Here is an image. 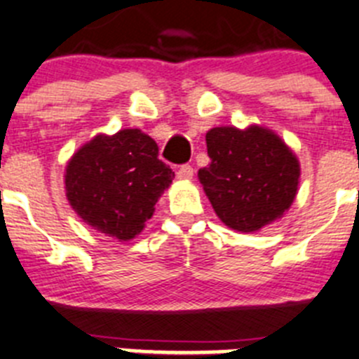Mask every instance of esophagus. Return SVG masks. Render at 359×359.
<instances>
[{"mask_svg": "<svg viewBox=\"0 0 359 359\" xmlns=\"http://www.w3.org/2000/svg\"><path fill=\"white\" fill-rule=\"evenodd\" d=\"M177 177H179L180 180H191L193 179V168L189 166V164H184V166H180L179 170H177Z\"/></svg>", "mask_w": 359, "mask_h": 359, "instance_id": "esophagus-1", "label": "esophagus"}]
</instances>
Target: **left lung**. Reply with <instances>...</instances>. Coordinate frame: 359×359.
<instances>
[{
    "label": "left lung",
    "mask_w": 359,
    "mask_h": 359,
    "mask_svg": "<svg viewBox=\"0 0 359 359\" xmlns=\"http://www.w3.org/2000/svg\"><path fill=\"white\" fill-rule=\"evenodd\" d=\"M211 163L198 172L216 216L229 229L257 232L283 218L299 191L300 163L261 125L215 127L205 134Z\"/></svg>",
    "instance_id": "left-lung-1"
}]
</instances>
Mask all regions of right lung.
<instances>
[{
  "instance_id": "right-lung-1",
  "label": "right lung",
  "mask_w": 359,
  "mask_h": 359,
  "mask_svg": "<svg viewBox=\"0 0 359 359\" xmlns=\"http://www.w3.org/2000/svg\"><path fill=\"white\" fill-rule=\"evenodd\" d=\"M157 154L156 141L140 128L95 135L67 161V202L95 231L118 241L134 240L175 177Z\"/></svg>"
}]
</instances>
